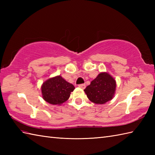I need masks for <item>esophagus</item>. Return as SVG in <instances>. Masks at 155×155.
I'll use <instances>...</instances> for the list:
<instances>
[{
	"label": "esophagus",
	"mask_w": 155,
	"mask_h": 155,
	"mask_svg": "<svg viewBox=\"0 0 155 155\" xmlns=\"http://www.w3.org/2000/svg\"><path fill=\"white\" fill-rule=\"evenodd\" d=\"M78 87H80L81 88H83V89H84V88H85V87H86V85H85V84H80L78 85Z\"/></svg>",
	"instance_id": "esophagus-1"
}]
</instances>
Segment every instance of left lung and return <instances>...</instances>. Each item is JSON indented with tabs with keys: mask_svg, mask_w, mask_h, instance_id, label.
<instances>
[{
	"mask_svg": "<svg viewBox=\"0 0 155 155\" xmlns=\"http://www.w3.org/2000/svg\"><path fill=\"white\" fill-rule=\"evenodd\" d=\"M116 81L107 72H101L84 90L88 99L95 104H104L113 98Z\"/></svg>",
	"mask_w": 155,
	"mask_h": 155,
	"instance_id": "left-lung-1",
	"label": "left lung"
}]
</instances>
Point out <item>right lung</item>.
Masks as SVG:
<instances>
[{"label": "right lung", "mask_w": 155, "mask_h": 155, "mask_svg": "<svg viewBox=\"0 0 155 155\" xmlns=\"http://www.w3.org/2000/svg\"><path fill=\"white\" fill-rule=\"evenodd\" d=\"M74 88L73 84L68 83L61 76H57L42 84V98L51 104H61L68 99Z\"/></svg>", "instance_id": "1"}]
</instances>
